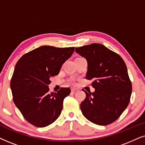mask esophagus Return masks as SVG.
<instances>
[{
  "instance_id": "34e87169",
  "label": "esophagus",
  "mask_w": 145,
  "mask_h": 145,
  "mask_svg": "<svg viewBox=\"0 0 145 145\" xmlns=\"http://www.w3.org/2000/svg\"><path fill=\"white\" fill-rule=\"evenodd\" d=\"M77 90H78V88H71V92H76V91H77Z\"/></svg>"
}]
</instances>
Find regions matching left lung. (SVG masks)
Returning a JSON list of instances; mask_svg holds the SVG:
<instances>
[{"mask_svg":"<svg viewBox=\"0 0 145 145\" xmlns=\"http://www.w3.org/2000/svg\"><path fill=\"white\" fill-rule=\"evenodd\" d=\"M86 58L88 71L86 78L93 80L95 92H87L80 104L87 120L99 125L114 122L124 112L132 92V84L123 59L100 43H92L75 49Z\"/></svg>","mask_w":145,"mask_h":145,"instance_id":"8db88e82","label":"left lung"}]
</instances>
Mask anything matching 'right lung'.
I'll list each match as a JSON object with an SVG mask.
<instances>
[{"mask_svg":"<svg viewBox=\"0 0 145 145\" xmlns=\"http://www.w3.org/2000/svg\"><path fill=\"white\" fill-rule=\"evenodd\" d=\"M74 47L41 46L18 61L10 82L13 101L25 120L37 127L53 123L63 110L69 88L49 92L50 78L59 73Z\"/></svg>","mask_w":145,"mask_h":145,"instance_id":"add662e5","label":"right lung"}]
</instances>
